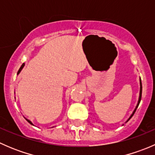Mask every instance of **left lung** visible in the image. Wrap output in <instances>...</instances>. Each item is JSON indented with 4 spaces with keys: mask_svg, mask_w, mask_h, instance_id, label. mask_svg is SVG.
Returning a JSON list of instances; mask_svg holds the SVG:
<instances>
[{
    "mask_svg": "<svg viewBox=\"0 0 155 155\" xmlns=\"http://www.w3.org/2000/svg\"><path fill=\"white\" fill-rule=\"evenodd\" d=\"M140 97H139V101H138V104H137V107H136V108H135V109H134V112H133V113L131 114V115L130 116V118H128L127 119V121H129L130 119L131 118H132V116L133 115H134V113H135V112H136V110H137V107H138V106H139V104H140V101H141V97H142V90H143V87H142V82H141V79H140Z\"/></svg>",
    "mask_w": 155,
    "mask_h": 155,
    "instance_id": "8db88e82",
    "label": "left lung"
}]
</instances>
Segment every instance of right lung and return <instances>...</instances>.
<instances>
[{
	"label": "right lung",
	"mask_w": 155,
	"mask_h": 155,
	"mask_svg": "<svg viewBox=\"0 0 155 155\" xmlns=\"http://www.w3.org/2000/svg\"><path fill=\"white\" fill-rule=\"evenodd\" d=\"M24 66H25V64H22V65H21V68H19V70H18V73H17V74H18V73H19L20 72H21V70H22V68H24ZM26 120H27V121H28V122H29L30 124H33L32 123H31V121H29V120H28V119H26Z\"/></svg>",
	"instance_id": "add662e5"
}]
</instances>
